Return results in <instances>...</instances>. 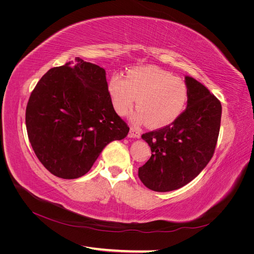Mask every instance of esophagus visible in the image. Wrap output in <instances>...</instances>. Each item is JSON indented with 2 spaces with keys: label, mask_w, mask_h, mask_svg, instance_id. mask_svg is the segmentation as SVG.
<instances>
[{
  "label": "esophagus",
  "mask_w": 254,
  "mask_h": 254,
  "mask_svg": "<svg viewBox=\"0 0 254 254\" xmlns=\"http://www.w3.org/2000/svg\"><path fill=\"white\" fill-rule=\"evenodd\" d=\"M129 136L134 137V139H140V137H141L140 130H137V129L131 127V128H130V131H129Z\"/></svg>",
  "instance_id": "esophagus-1"
}]
</instances>
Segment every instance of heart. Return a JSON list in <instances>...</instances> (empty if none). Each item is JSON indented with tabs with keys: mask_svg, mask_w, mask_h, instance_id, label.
Wrapping results in <instances>:
<instances>
[{
	"mask_svg": "<svg viewBox=\"0 0 254 254\" xmlns=\"http://www.w3.org/2000/svg\"><path fill=\"white\" fill-rule=\"evenodd\" d=\"M109 92L115 111L125 115L136 98L137 109L132 115L133 124L153 128L172 124L179 118L188 102V86L181 78L158 66H139L130 70L128 77L113 75Z\"/></svg>",
	"mask_w": 254,
	"mask_h": 254,
	"instance_id": "1",
	"label": "heart"
}]
</instances>
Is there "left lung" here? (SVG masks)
<instances>
[{"label": "left lung", "instance_id": "8db88e82", "mask_svg": "<svg viewBox=\"0 0 254 254\" xmlns=\"http://www.w3.org/2000/svg\"><path fill=\"white\" fill-rule=\"evenodd\" d=\"M188 105L171 125L144 133L151 157L139 168L146 188L155 191L178 190L201 173L210 162L219 134L221 104L206 87L190 76Z\"/></svg>", "mask_w": 254, "mask_h": 254}]
</instances>
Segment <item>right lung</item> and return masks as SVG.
Here are the masks:
<instances>
[{"label":"right lung","instance_id":"right-lung-1","mask_svg":"<svg viewBox=\"0 0 254 254\" xmlns=\"http://www.w3.org/2000/svg\"><path fill=\"white\" fill-rule=\"evenodd\" d=\"M25 123L37 158L63 179L86 175L107 145L129 132L114 111L105 68L79 57L42 76L28 99Z\"/></svg>","mask_w":254,"mask_h":254}]
</instances>
